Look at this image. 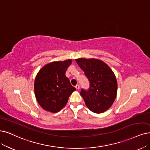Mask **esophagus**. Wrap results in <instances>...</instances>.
<instances>
[{
    "label": "esophagus",
    "mask_w": 150,
    "mask_h": 150,
    "mask_svg": "<svg viewBox=\"0 0 150 150\" xmlns=\"http://www.w3.org/2000/svg\"><path fill=\"white\" fill-rule=\"evenodd\" d=\"M75 88H76V90H79L80 89V85H76L75 86Z\"/></svg>",
    "instance_id": "obj_1"
}]
</instances>
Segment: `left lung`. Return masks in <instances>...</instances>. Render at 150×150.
Returning a JSON list of instances; mask_svg holds the SVG:
<instances>
[{
	"label": "left lung",
	"instance_id": "8db88e82",
	"mask_svg": "<svg viewBox=\"0 0 150 150\" xmlns=\"http://www.w3.org/2000/svg\"><path fill=\"white\" fill-rule=\"evenodd\" d=\"M76 62L90 81L88 91L81 90V96L92 112L100 114L111 107L117 92V81L110 67L103 61L92 58H79Z\"/></svg>",
	"mask_w": 150,
	"mask_h": 150
}]
</instances>
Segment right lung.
<instances>
[{
    "mask_svg": "<svg viewBox=\"0 0 150 150\" xmlns=\"http://www.w3.org/2000/svg\"><path fill=\"white\" fill-rule=\"evenodd\" d=\"M71 62V59L54 61L44 65L38 72L34 83L35 95L38 104L46 111H60L76 90L65 76Z\"/></svg>",
    "mask_w": 150,
    "mask_h": 150,
    "instance_id": "right-lung-1",
    "label": "right lung"
}]
</instances>
